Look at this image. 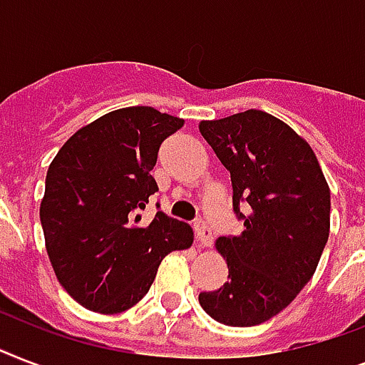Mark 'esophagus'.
I'll use <instances>...</instances> for the list:
<instances>
[{
	"label": "esophagus",
	"mask_w": 365,
	"mask_h": 365,
	"mask_svg": "<svg viewBox=\"0 0 365 365\" xmlns=\"http://www.w3.org/2000/svg\"><path fill=\"white\" fill-rule=\"evenodd\" d=\"M195 235H197V242H199L200 246H210L212 244L214 233H212L210 225L206 222H202V220L195 222Z\"/></svg>",
	"instance_id": "esophagus-1"
}]
</instances>
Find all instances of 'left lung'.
<instances>
[{
  "mask_svg": "<svg viewBox=\"0 0 365 365\" xmlns=\"http://www.w3.org/2000/svg\"><path fill=\"white\" fill-rule=\"evenodd\" d=\"M199 130L231 174L237 237H220L229 282L202 292L200 307L225 326L277 317L317 271L329 237V187L312 148L261 110L200 121ZM243 206L242 214L240 206Z\"/></svg>",
  "mask_w": 365,
  "mask_h": 365,
  "instance_id": "obj_1",
  "label": "left lung"
}]
</instances>
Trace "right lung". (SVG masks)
Masks as SVG:
<instances>
[{
  "label": "right lung",
  "instance_id": "1",
  "mask_svg": "<svg viewBox=\"0 0 365 365\" xmlns=\"http://www.w3.org/2000/svg\"><path fill=\"white\" fill-rule=\"evenodd\" d=\"M183 119L149 106L106 113L60 148L39 206L45 246L62 288L88 311L117 314L148 294L165 255L187 250L193 229L157 212L140 225L165 138Z\"/></svg>",
  "mask_w": 365,
  "mask_h": 365
}]
</instances>
